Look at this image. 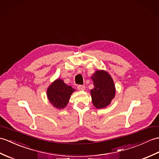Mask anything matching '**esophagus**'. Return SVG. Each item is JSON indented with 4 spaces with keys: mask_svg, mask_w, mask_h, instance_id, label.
I'll return each instance as SVG.
<instances>
[{
    "mask_svg": "<svg viewBox=\"0 0 159 159\" xmlns=\"http://www.w3.org/2000/svg\"><path fill=\"white\" fill-rule=\"evenodd\" d=\"M77 89H78L79 91H84V89H85V87H84V85H78Z\"/></svg>",
    "mask_w": 159,
    "mask_h": 159,
    "instance_id": "obj_1",
    "label": "esophagus"
}]
</instances>
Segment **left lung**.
<instances>
[{
	"label": "left lung",
	"mask_w": 159,
	"mask_h": 159,
	"mask_svg": "<svg viewBox=\"0 0 159 159\" xmlns=\"http://www.w3.org/2000/svg\"><path fill=\"white\" fill-rule=\"evenodd\" d=\"M93 89L91 95L93 106L98 109L104 108L110 104L115 97L116 88L110 74L104 70H97L91 76Z\"/></svg>",
	"instance_id": "1"
}]
</instances>
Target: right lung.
<instances>
[{
	"mask_svg": "<svg viewBox=\"0 0 159 159\" xmlns=\"http://www.w3.org/2000/svg\"><path fill=\"white\" fill-rule=\"evenodd\" d=\"M76 90L66 84L61 79H57L48 87L47 95L54 108L61 110L65 108L70 99L71 95Z\"/></svg>",
	"mask_w": 159,
	"mask_h": 159,
	"instance_id": "obj_1",
	"label": "right lung"
}]
</instances>
